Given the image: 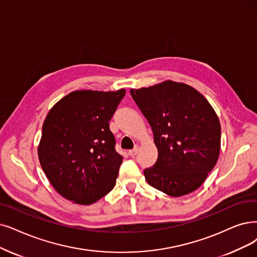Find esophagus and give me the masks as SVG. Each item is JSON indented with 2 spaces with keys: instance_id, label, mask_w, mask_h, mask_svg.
Listing matches in <instances>:
<instances>
[{
  "instance_id": "1",
  "label": "esophagus",
  "mask_w": 257,
  "mask_h": 257,
  "mask_svg": "<svg viewBox=\"0 0 257 257\" xmlns=\"http://www.w3.org/2000/svg\"><path fill=\"white\" fill-rule=\"evenodd\" d=\"M138 152H139V147H136V148H134L133 150L128 151V155L130 156H135V155H137Z\"/></svg>"
}]
</instances>
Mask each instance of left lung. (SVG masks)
I'll return each mask as SVG.
<instances>
[{
	"mask_svg": "<svg viewBox=\"0 0 257 257\" xmlns=\"http://www.w3.org/2000/svg\"><path fill=\"white\" fill-rule=\"evenodd\" d=\"M131 95L153 131L158 159L145 170L150 186L172 197L197 190L220 153V122L194 87L167 80Z\"/></svg>",
	"mask_w": 257,
	"mask_h": 257,
	"instance_id": "obj_1",
	"label": "left lung"
}]
</instances>
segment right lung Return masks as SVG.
<instances>
[{
    "label": "right lung",
    "mask_w": 257,
    "mask_h": 257,
    "mask_svg": "<svg viewBox=\"0 0 257 257\" xmlns=\"http://www.w3.org/2000/svg\"><path fill=\"white\" fill-rule=\"evenodd\" d=\"M125 95L75 90L59 100L44 120L38 156L54 189L74 203H94L115 187L123 157L108 121Z\"/></svg>",
    "instance_id": "right-lung-1"
}]
</instances>
